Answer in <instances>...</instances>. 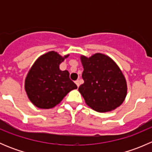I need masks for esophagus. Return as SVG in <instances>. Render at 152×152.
Listing matches in <instances>:
<instances>
[{
    "label": "esophagus",
    "instance_id": "obj_1",
    "mask_svg": "<svg viewBox=\"0 0 152 152\" xmlns=\"http://www.w3.org/2000/svg\"><path fill=\"white\" fill-rule=\"evenodd\" d=\"M75 83H76V85H77L78 87H79V85H80V84H79V80H76V82H75Z\"/></svg>",
    "mask_w": 152,
    "mask_h": 152
}]
</instances>
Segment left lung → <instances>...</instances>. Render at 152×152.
<instances>
[{
    "instance_id": "obj_1",
    "label": "left lung",
    "mask_w": 152,
    "mask_h": 152,
    "mask_svg": "<svg viewBox=\"0 0 152 152\" xmlns=\"http://www.w3.org/2000/svg\"><path fill=\"white\" fill-rule=\"evenodd\" d=\"M85 82L79 87L86 104L99 113L115 110L123 103L127 93L125 77L117 64L108 56L97 53L81 56Z\"/></svg>"
}]
</instances>
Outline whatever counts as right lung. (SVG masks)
Listing matches in <instances>:
<instances>
[{
	"label": "right lung",
	"mask_w": 152,
	"mask_h": 152,
	"mask_svg": "<svg viewBox=\"0 0 152 152\" xmlns=\"http://www.w3.org/2000/svg\"><path fill=\"white\" fill-rule=\"evenodd\" d=\"M55 51L39 56L27 74L25 90L29 100L40 109H50L61 102L71 90L77 88L70 79L67 70H61L59 65L66 59Z\"/></svg>",
	"instance_id": "right-lung-1"
}]
</instances>
